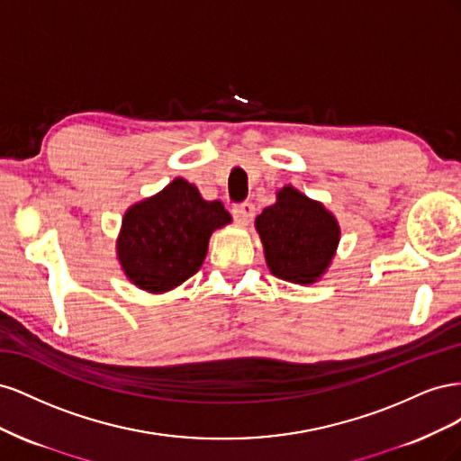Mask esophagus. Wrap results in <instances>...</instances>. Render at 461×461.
I'll use <instances>...</instances> for the list:
<instances>
[{"instance_id": "1", "label": "esophagus", "mask_w": 461, "mask_h": 461, "mask_svg": "<svg viewBox=\"0 0 461 461\" xmlns=\"http://www.w3.org/2000/svg\"><path fill=\"white\" fill-rule=\"evenodd\" d=\"M254 212H256V207L252 203H248V202L232 207V215H234L236 221L240 222V225H248V222L252 221V217H254Z\"/></svg>"}]
</instances>
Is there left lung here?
<instances>
[{
	"instance_id": "obj_1",
	"label": "left lung",
	"mask_w": 461,
	"mask_h": 461,
	"mask_svg": "<svg viewBox=\"0 0 461 461\" xmlns=\"http://www.w3.org/2000/svg\"><path fill=\"white\" fill-rule=\"evenodd\" d=\"M256 229L269 271L296 285L317 283L329 269L340 240L334 215L294 186L276 192V202L258 215Z\"/></svg>"
}]
</instances>
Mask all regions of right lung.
<instances>
[{"instance_id":"add662e5","label":"right lung","mask_w":461,"mask_h":461,"mask_svg":"<svg viewBox=\"0 0 461 461\" xmlns=\"http://www.w3.org/2000/svg\"><path fill=\"white\" fill-rule=\"evenodd\" d=\"M230 222L221 202H207L185 178L127 209L117 258L129 281L151 294L173 290L196 275L209 236Z\"/></svg>"}]
</instances>
